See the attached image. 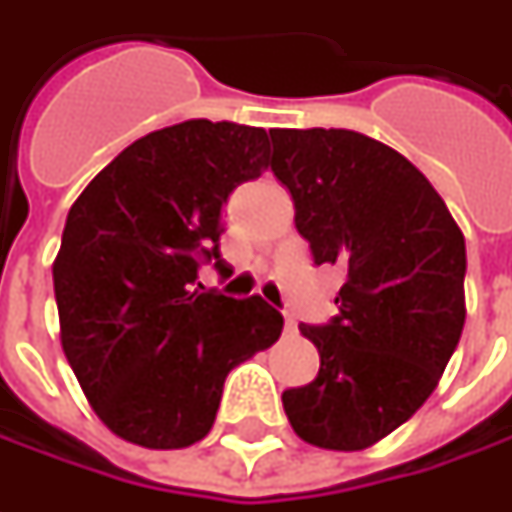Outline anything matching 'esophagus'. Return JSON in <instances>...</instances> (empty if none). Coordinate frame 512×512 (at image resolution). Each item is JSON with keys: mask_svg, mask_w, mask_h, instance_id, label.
Returning a JSON list of instances; mask_svg holds the SVG:
<instances>
[{"mask_svg": "<svg viewBox=\"0 0 512 512\" xmlns=\"http://www.w3.org/2000/svg\"><path fill=\"white\" fill-rule=\"evenodd\" d=\"M285 327L287 330H296V319H293L290 313H285Z\"/></svg>", "mask_w": 512, "mask_h": 512, "instance_id": "1", "label": "esophagus"}]
</instances>
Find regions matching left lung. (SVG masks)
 <instances>
[{
    "instance_id": "1",
    "label": "left lung",
    "mask_w": 512,
    "mask_h": 512,
    "mask_svg": "<svg viewBox=\"0 0 512 512\" xmlns=\"http://www.w3.org/2000/svg\"><path fill=\"white\" fill-rule=\"evenodd\" d=\"M276 179L316 265L347 273L339 316L299 325L319 376L282 393L290 427L325 450H364L436 390L464 327V236L402 153L356 130H270Z\"/></svg>"
}]
</instances>
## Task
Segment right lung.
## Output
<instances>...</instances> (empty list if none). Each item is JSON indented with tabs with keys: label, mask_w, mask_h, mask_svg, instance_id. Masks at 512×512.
Segmentation results:
<instances>
[{
	"label": "right lung",
	"mask_w": 512,
	"mask_h": 512,
	"mask_svg": "<svg viewBox=\"0 0 512 512\" xmlns=\"http://www.w3.org/2000/svg\"><path fill=\"white\" fill-rule=\"evenodd\" d=\"M270 165L267 130L190 119L125 148L73 202L53 262L62 350L119 439L179 450L216 422L227 373L282 333L265 299L199 282L227 196Z\"/></svg>",
	"instance_id": "1"
}]
</instances>
